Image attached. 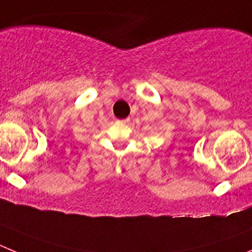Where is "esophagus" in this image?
Listing matches in <instances>:
<instances>
[{
    "label": "esophagus",
    "instance_id": "obj_1",
    "mask_svg": "<svg viewBox=\"0 0 252 252\" xmlns=\"http://www.w3.org/2000/svg\"><path fill=\"white\" fill-rule=\"evenodd\" d=\"M129 122H130V119L129 118H126V119H123V121H121L122 124H128Z\"/></svg>",
    "mask_w": 252,
    "mask_h": 252
}]
</instances>
